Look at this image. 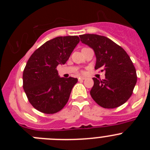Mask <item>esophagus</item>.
<instances>
[{
    "mask_svg": "<svg viewBox=\"0 0 150 150\" xmlns=\"http://www.w3.org/2000/svg\"><path fill=\"white\" fill-rule=\"evenodd\" d=\"M85 79H86V78L83 77V76H81V77H79V80H84Z\"/></svg>",
    "mask_w": 150,
    "mask_h": 150,
    "instance_id": "obj_1",
    "label": "esophagus"
}]
</instances>
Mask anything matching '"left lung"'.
<instances>
[{
  "mask_svg": "<svg viewBox=\"0 0 150 150\" xmlns=\"http://www.w3.org/2000/svg\"><path fill=\"white\" fill-rule=\"evenodd\" d=\"M82 43L95 51V69L105 71V79L94 77L90 91L93 100L100 107L112 109L125 104L133 93L137 83V73L129 55L113 41L104 36L83 34Z\"/></svg>",
  "mask_w": 150,
  "mask_h": 150,
  "instance_id": "1",
  "label": "left lung"
}]
</instances>
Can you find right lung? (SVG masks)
<instances>
[{"mask_svg":"<svg viewBox=\"0 0 150 150\" xmlns=\"http://www.w3.org/2000/svg\"><path fill=\"white\" fill-rule=\"evenodd\" d=\"M77 36L58 37L34 52L23 71V88L30 104L46 114L58 112L66 105L78 79L59 76L57 66L65 64L79 43Z\"/></svg>","mask_w":150,"mask_h":150,"instance_id":"right-lung-1","label":"right lung"}]
</instances>
